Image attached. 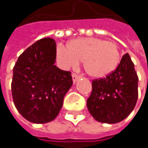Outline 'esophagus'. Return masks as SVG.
Listing matches in <instances>:
<instances>
[{"mask_svg": "<svg viewBox=\"0 0 148 148\" xmlns=\"http://www.w3.org/2000/svg\"><path fill=\"white\" fill-rule=\"evenodd\" d=\"M72 77H73V80H74V82H76L79 79V74H72Z\"/></svg>", "mask_w": 148, "mask_h": 148, "instance_id": "34e87169", "label": "esophagus"}]
</instances>
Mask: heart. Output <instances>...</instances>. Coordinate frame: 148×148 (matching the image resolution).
Here are the masks:
<instances>
[{
  "label": "heart",
  "mask_w": 148,
  "mask_h": 148,
  "mask_svg": "<svg viewBox=\"0 0 148 148\" xmlns=\"http://www.w3.org/2000/svg\"><path fill=\"white\" fill-rule=\"evenodd\" d=\"M57 60L64 69L76 67L84 61L86 73L94 78H103L116 70L121 61V52L115 42L102 38H78L69 43V48L59 45Z\"/></svg>",
  "instance_id": "1"
}]
</instances>
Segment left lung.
Here are the masks:
<instances>
[{
	"mask_svg": "<svg viewBox=\"0 0 148 148\" xmlns=\"http://www.w3.org/2000/svg\"><path fill=\"white\" fill-rule=\"evenodd\" d=\"M87 109L95 120L116 123L134 110L138 99V75L128 53L116 70L104 78L92 79Z\"/></svg>",
	"mask_w": 148,
	"mask_h": 148,
	"instance_id": "obj_1",
	"label": "left lung"
}]
</instances>
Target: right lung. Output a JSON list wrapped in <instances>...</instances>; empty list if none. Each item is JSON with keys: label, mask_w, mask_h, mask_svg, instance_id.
Masks as SVG:
<instances>
[{"label": "right lung", "mask_w": 148, "mask_h": 148, "mask_svg": "<svg viewBox=\"0 0 148 148\" xmlns=\"http://www.w3.org/2000/svg\"><path fill=\"white\" fill-rule=\"evenodd\" d=\"M56 57L55 40L45 38L27 48L14 67L13 100L21 116L31 123L54 120L73 85L71 72L54 65Z\"/></svg>", "instance_id": "add662e5"}]
</instances>
